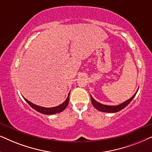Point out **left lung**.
Returning <instances> with one entry per match:
<instances>
[{
  "instance_id": "obj_1",
  "label": "left lung",
  "mask_w": 152,
  "mask_h": 152,
  "mask_svg": "<svg viewBox=\"0 0 152 152\" xmlns=\"http://www.w3.org/2000/svg\"><path fill=\"white\" fill-rule=\"evenodd\" d=\"M138 89L137 90L136 93L133 95V96L129 98L127 100H126L124 102H122L120 104L116 105V106H109V105H105V104H102L99 103L98 102H97L95 99H93V97L91 96V102H92V104L93 105L95 109L98 110L99 111H102V112H107V113H116V112H118L120 111H121L122 109H123L124 108H125L126 106H127L129 104L134 97L136 96L137 92H138Z\"/></svg>"
}]
</instances>
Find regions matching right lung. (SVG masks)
Masks as SVG:
<instances>
[{
	"instance_id": "right-lung-1",
	"label": "right lung",
	"mask_w": 152,
	"mask_h": 152,
	"mask_svg": "<svg viewBox=\"0 0 152 152\" xmlns=\"http://www.w3.org/2000/svg\"><path fill=\"white\" fill-rule=\"evenodd\" d=\"M69 95H70V93H68V95L66 100L64 101L63 103L61 104L59 106H57V107H51V108L43 107H40V106L34 104L30 102V101H28V99L25 98V97H23V98L28 103V104L30 105L31 107L33 108L34 110H36L37 111H38L41 113L45 114V115H53V114H56L63 111L67 107V106L68 104V102H69Z\"/></svg>"
}]
</instances>
